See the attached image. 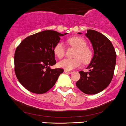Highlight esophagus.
Segmentation results:
<instances>
[{
  "instance_id": "1",
  "label": "esophagus",
  "mask_w": 126,
  "mask_h": 126,
  "mask_svg": "<svg viewBox=\"0 0 126 126\" xmlns=\"http://www.w3.org/2000/svg\"><path fill=\"white\" fill-rule=\"evenodd\" d=\"M64 73H72V72H71V71H68V70H64Z\"/></svg>"
}]
</instances>
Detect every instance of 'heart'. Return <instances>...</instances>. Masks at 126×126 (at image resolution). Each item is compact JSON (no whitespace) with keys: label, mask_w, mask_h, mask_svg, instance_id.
Here are the masks:
<instances>
[{"label":"heart","mask_w":126,"mask_h":126,"mask_svg":"<svg viewBox=\"0 0 126 126\" xmlns=\"http://www.w3.org/2000/svg\"><path fill=\"white\" fill-rule=\"evenodd\" d=\"M68 43L77 48L74 59H64L58 63V66L67 70H71L80 67L82 63H87L92 59V51L87 47V43L81 37H73L68 39ZM65 47L63 42H60L56 45L54 48V53L59 59L65 55Z\"/></svg>","instance_id":"b5f03b06"}]
</instances>
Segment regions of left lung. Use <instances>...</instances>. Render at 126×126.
Instances as JSON below:
<instances>
[{
    "label": "left lung",
    "mask_w": 126,
    "mask_h": 126,
    "mask_svg": "<svg viewBox=\"0 0 126 126\" xmlns=\"http://www.w3.org/2000/svg\"><path fill=\"white\" fill-rule=\"evenodd\" d=\"M85 35L91 42L94 54L87 67L89 72H79L81 78L76 85L85 94H94L104 90L110 83L116 54L110 41L104 35L93 30H87Z\"/></svg>",
    "instance_id": "8db88e82"
}]
</instances>
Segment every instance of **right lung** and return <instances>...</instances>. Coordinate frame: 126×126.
Listing matches in <instances>:
<instances>
[{
  "mask_svg": "<svg viewBox=\"0 0 126 126\" xmlns=\"http://www.w3.org/2000/svg\"><path fill=\"white\" fill-rule=\"evenodd\" d=\"M61 34L45 30L26 37L17 47L15 54V73L19 82L28 91L37 94L46 93L54 86L62 68L52 69L56 63L54 48Z\"/></svg>",
  "mask_w": 126,
  "mask_h": 126,
  "instance_id": "add662e5",
  "label": "right lung"
}]
</instances>
